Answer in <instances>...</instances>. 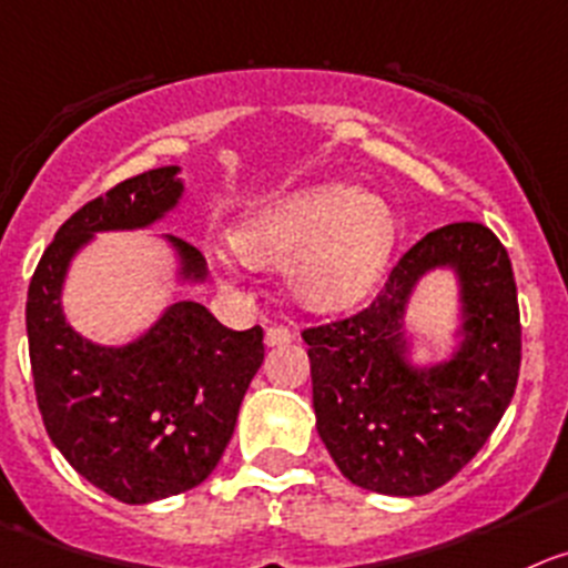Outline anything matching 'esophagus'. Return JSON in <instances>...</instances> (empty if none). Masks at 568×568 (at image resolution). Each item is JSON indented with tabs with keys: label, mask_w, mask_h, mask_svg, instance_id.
I'll list each match as a JSON object with an SVG mask.
<instances>
[{
	"label": "esophagus",
	"mask_w": 568,
	"mask_h": 568,
	"mask_svg": "<svg viewBox=\"0 0 568 568\" xmlns=\"http://www.w3.org/2000/svg\"><path fill=\"white\" fill-rule=\"evenodd\" d=\"M294 342V331L285 325H272L266 331V344L268 347H280V344H288Z\"/></svg>",
	"instance_id": "esophagus-1"
}]
</instances>
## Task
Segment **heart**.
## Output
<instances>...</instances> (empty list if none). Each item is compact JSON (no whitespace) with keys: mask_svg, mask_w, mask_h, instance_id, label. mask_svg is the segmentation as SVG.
<instances>
[{"mask_svg":"<svg viewBox=\"0 0 568 568\" xmlns=\"http://www.w3.org/2000/svg\"><path fill=\"white\" fill-rule=\"evenodd\" d=\"M395 243L378 195L349 184H314L257 206L232 232L246 263L288 266V288L311 311H344L373 291Z\"/></svg>","mask_w":568,"mask_h":568,"instance_id":"1","label":"heart"}]
</instances>
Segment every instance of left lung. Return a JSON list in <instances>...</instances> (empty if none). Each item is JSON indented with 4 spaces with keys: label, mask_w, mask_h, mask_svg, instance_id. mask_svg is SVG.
Returning a JSON list of instances; mask_svg holds the SVG:
<instances>
[{
    "label": "left lung",
    "mask_w": 568,
    "mask_h": 568,
    "mask_svg": "<svg viewBox=\"0 0 568 568\" xmlns=\"http://www.w3.org/2000/svg\"><path fill=\"white\" fill-rule=\"evenodd\" d=\"M434 267L458 274L464 342L448 363L415 368L403 316ZM302 338L316 432L338 470L384 496L437 490L476 457L516 392L521 320L507 248L476 221L439 226L397 260L367 308Z\"/></svg>",
    "instance_id": "obj_1"
}]
</instances>
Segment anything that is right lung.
<instances>
[{"instance_id":"obj_1","label":"right lung","mask_w":568,"mask_h":568,"mask_svg":"<svg viewBox=\"0 0 568 568\" xmlns=\"http://www.w3.org/2000/svg\"><path fill=\"white\" fill-rule=\"evenodd\" d=\"M179 168L125 179L83 204L44 248L28 291V342L47 434L72 468L125 505L201 485L235 432L241 400L263 364V331H230L201 302H173L140 338L105 347L61 308L69 263L94 232L145 230L184 193ZM176 248L179 277L204 283L193 243Z\"/></svg>"}]
</instances>
